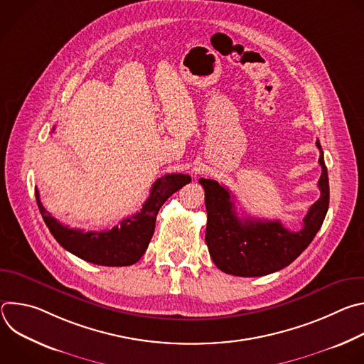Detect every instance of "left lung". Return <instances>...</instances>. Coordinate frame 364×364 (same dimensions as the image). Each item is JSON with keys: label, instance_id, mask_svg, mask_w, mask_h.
<instances>
[{"label": "left lung", "instance_id": "obj_1", "mask_svg": "<svg viewBox=\"0 0 364 364\" xmlns=\"http://www.w3.org/2000/svg\"><path fill=\"white\" fill-rule=\"evenodd\" d=\"M317 146L321 152V196L309 207L298 232L285 229L279 220L240 219L233 196L226 187L215 180H198L205 193V243L220 271L236 277L268 275L288 267L313 242L324 222L330 200L328 173L320 141Z\"/></svg>", "mask_w": 364, "mask_h": 364}]
</instances>
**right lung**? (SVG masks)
<instances>
[{
	"label": "right lung",
	"instance_id": "1",
	"mask_svg": "<svg viewBox=\"0 0 364 364\" xmlns=\"http://www.w3.org/2000/svg\"><path fill=\"white\" fill-rule=\"evenodd\" d=\"M190 181L191 177L188 174H166L152 184L149 197L138 213L122 219L119 225L103 232H85L62 225L44 209L37 188L36 200L50 233L66 250L95 265L129 267L138 262L145 253L161 205Z\"/></svg>",
	"mask_w": 364,
	"mask_h": 364
}]
</instances>
